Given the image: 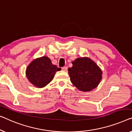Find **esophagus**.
<instances>
[{"label": "esophagus", "mask_w": 132, "mask_h": 132, "mask_svg": "<svg viewBox=\"0 0 132 132\" xmlns=\"http://www.w3.org/2000/svg\"><path fill=\"white\" fill-rule=\"evenodd\" d=\"M62 69L63 70H64V71H67V70H68V67H67V66L63 67Z\"/></svg>", "instance_id": "obj_1"}]
</instances>
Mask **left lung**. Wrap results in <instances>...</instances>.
Segmentation results:
<instances>
[{
	"label": "left lung",
	"instance_id": "obj_1",
	"mask_svg": "<svg viewBox=\"0 0 132 132\" xmlns=\"http://www.w3.org/2000/svg\"><path fill=\"white\" fill-rule=\"evenodd\" d=\"M68 69L71 82L80 91H91L98 85L102 79V71L95 63L86 57L78 58Z\"/></svg>",
	"mask_w": 132,
	"mask_h": 132
}]
</instances>
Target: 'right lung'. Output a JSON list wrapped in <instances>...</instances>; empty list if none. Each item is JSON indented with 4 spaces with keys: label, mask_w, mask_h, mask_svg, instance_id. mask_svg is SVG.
<instances>
[{
    "label": "right lung",
    "mask_w": 132,
    "mask_h": 132,
    "mask_svg": "<svg viewBox=\"0 0 132 132\" xmlns=\"http://www.w3.org/2000/svg\"><path fill=\"white\" fill-rule=\"evenodd\" d=\"M61 69L52 63L47 56L33 60L26 70V75L29 82L37 88H43L50 83L57 71Z\"/></svg>",
    "instance_id": "1"
}]
</instances>
